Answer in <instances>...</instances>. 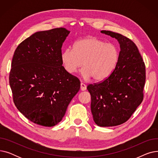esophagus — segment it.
Segmentation results:
<instances>
[{
	"label": "esophagus",
	"mask_w": 158,
	"mask_h": 158,
	"mask_svg": "<svg viewBox=\"0 0 158 158\" xmlns=\"http://www.w3.org/2000/svg\"><path fill=\"white\" fill-rule=\"evenodd\" d=\"M86 89V86L84 83H81V90L85 91Z\"/></svg>",
	"instance_id": "esophagus-1"
}]
</instances>
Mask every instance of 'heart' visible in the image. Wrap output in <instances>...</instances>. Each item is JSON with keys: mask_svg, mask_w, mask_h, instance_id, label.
I'll return each mask as SVG.
<instances>
[{"mask_svg": "<svg viewBox=\"0 0 158 158\" xmlns=\"http://www.w3.org/2000/svg\"><path fill=\"white\" fill-rule=\"evenodd\" d=\"M118 51L114 45L105 43L94 36L77 41L73 48H66L61 54L63 67L69 73H76L82 67V76L88 80L100 81L109 77L118 61Z\"/></svg>", "mask_w": 158, "mask_h": 158, "instance_id": "b5f03b06", "label": "heart"}]
</instances>
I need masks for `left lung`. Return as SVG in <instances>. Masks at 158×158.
<instances>
[{
	"label": "left lung",
	"mask_w": 158,
	"mask_h": 158,
	"mask_svg": "<svg viewBox=\"0 0 158 158\" xmlns=\"http://www.w3.org/2000/svg\"><path fill=\"white\" fill-rule=\"evenodd\" d=\"M101 32L118 41V61L108 77L88 85L87 89L95 123L100 127L117 126L126 122L143 101L145 66L133 41L112 31Z\"/></svg>",
	"instance_id": "1"
}]
</instances>
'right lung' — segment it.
I'll return each mask as SVG.
<instances>
[{"label":"right lung","instance_id":"add662e5","mask_svg":"<svg viewBox=\"0 0 158 158\" xmlns=\"http://www.w3.org/2000/svg\"><path fill=\"white\" fill-rule=\"evenodd\" d=\"M70 32L63 27L36 32L22 41L13 57L10 85L14 103L40 126L59 123L80 89L79 80L65 71L61 60Z\"/></svg>","mask_w":158,"mask_h":158}]
</instances>
